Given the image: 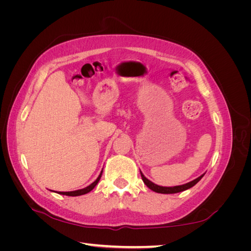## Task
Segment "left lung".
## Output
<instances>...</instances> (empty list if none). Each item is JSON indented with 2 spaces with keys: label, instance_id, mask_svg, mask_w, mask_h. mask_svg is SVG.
Masks as SVG:
<instances>
[{
  "label": "left lung",
  "instance_id": "left-lung-1",
  "mask_svg": "<svg viewBox=\"0 0 251 251\" xmlns=\"http://www.w3.org/2000/svg\"><path fill=\"white\" fill-rule=\"evenodd\" d=\"M140 175H141V178H142V181L144 182V184H146L150 189H151L153 192H156V193H159V194H176V193H180V192H183V191H186V189L193 187L194 185H196L198 182L202 179V177L204 176V174L201 175L200 177L196 178L195 180L188 182V183L186 184H182V185H177V186H160V185H157L155 183H153V182L150 181L148 178L144 177V175L140 172Z\"/></svg>",
  "mask_w": 251,
  "mask_h": 251
}]
</instances>
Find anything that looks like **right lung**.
<instances>
[{"label":"right lung","instance_id":"obj_1","mask_svg":"<svg viewBox=\"0 0 251 251\" xmlns=\"http://www.w3.org/2000/svg\"><path fill=\"white\" fill-rule=\"evenodd\" d=\"M101 174H102V171L100 174V176H98L97 179L93 182V183H91L89 186H87L85 188L77 189V191H73V192H58L57 194H59V195H66V196H71V197H76V196H81V195L88 194V193H90L91 191H92V189L96 186V184L98 183V182H100V180L101 178Z\"/></svg>","mask_w":251,"mask_h":251}]
</instances>
